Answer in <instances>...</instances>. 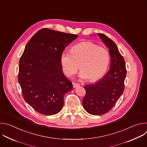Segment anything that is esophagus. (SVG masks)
Returning <instances> with one entry per match:
<instances>
[{"mask_svg":"<svg viewBox=\"0 0 147 147\" xmlns=\"http://www.w3.org/2000/svg\"><path fill=\"white\" fill-rule=\"evenodd\" d=\"M73 86L74 88H76V87L80 86V84L78 83H73Z\"/></svg>","mask_w":147,"mask_h":147,"instance_id":"1","label":"esophagus"}]
</instances>
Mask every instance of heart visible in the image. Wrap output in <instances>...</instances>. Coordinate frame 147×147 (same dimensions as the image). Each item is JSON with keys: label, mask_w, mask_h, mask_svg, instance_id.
<instances>
[{"label": "heart", "mask_w": 147, "mask_h": 147, "mask_svg": "<svg viewBox=\"0 0 147 147\" xmlns=\"http://www.w3.org/2000/svg\"><path fill=\"white\" fill-rule=\"evenodd\" d=\"M60 62L63 73L72 77L78 69L81 70L79 77L90 81L101 78L107 71L110 62L108 51L91 42H83L73 47L70 53L62 52Z\"/></svg>", "instance_id": "heart-1"}]
</instances>
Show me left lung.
<instances>
[{
	"instance_id": "left-lung-1",
	"label": "left lung",
	"mask_w": 147,
	"mask_h": 147,
	"mask_svg": "<svg viewBox=\"0 0 147 147\" xmlns=\"http://www.w3.org/2000/svg\"><path fill=\"white\" fill-rule=\"evenodd\" d=\"M98 35L109 49L111 67L98 81L84 86L86 95L82 100L85 110L96 116L107 113L115 106L123 93L127 73L124 58L116 44L105 35L99 33Z\"/></svg>"
}]
</instances>
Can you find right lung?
I'll list each match as a JSON object with an SVG mask.
<instances>
[{
    "label": "right lung",
    "mask_w": 147,
    "mask_h": 147,
    "mask_svg": "<svg viewBox=\"0 0 147 147\" xmlns=\"http://www.w3.org/2000/svg\"><path fill=\"white\" fill-rule=\"evenodd\" d=\"M78 35L43 28L31 38L19 62L18 83L26 102L37 112L50 116L63 107L73 84L63 73L60 58Z\"/></svg>",
    "instance_id": "1"
}]
</instances>
